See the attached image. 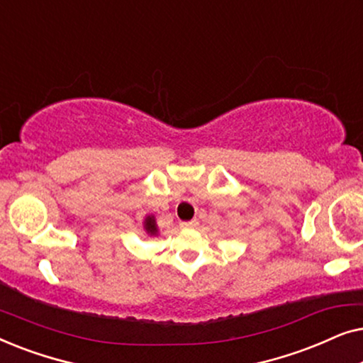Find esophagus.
<instances>
[{"label": "esophagus", "instance_id": "1", "mask_svg": "<svg viewBox=\"0 0 363 363\" xmlns=\"http://www.w3.org/2000/svg\"><path fill=\"white\" fill-rule=\"evenodd\" d=\"M182 228H196L198 226V220H191V221H182L180 223Z\"/></svg>", "mask_w": 363, "mask_h": 363}]
</instances>
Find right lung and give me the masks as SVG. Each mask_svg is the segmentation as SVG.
I'll use <instances>...</instances> for the list:
<instances>
[{
    "label": "right lung",
    "mask_w": 363,
    "mask_h": 363,
    "mask_svg": "<svg viewBox=\"0 0 363 363\" xmlns=\"http://www.w3.org/2000/svg\"><path fill=\"white\" fill-rule=\"evenodd\" d=\"M143 230L148 236H157L158 235V226H157V218L155 215H147L143 220Z\"/></svg>",
    "instance_id": "1"
}]
</instances>
